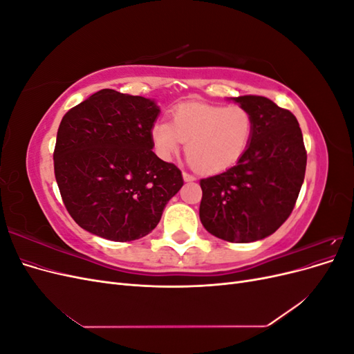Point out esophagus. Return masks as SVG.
I'll list each match as a JSON object with an SVG mask.
<instances>
[{
	"instance_id": "esophagus-1",
	"label": "esophagus",
	"mask_w": 354,
	"mask_h": 354,
	"mask_svg": "<svg viewBox=\"0 0 354 354\" xmlns=\"http://www.w3.org/2000/svg\"><path fill=\"white\" fill-rule=\"evenodd\" d=\"M183 178H185V181H195V180H196L195 176H192V174L186 173V171H183Z\"/></svg>"
}]
</instances>
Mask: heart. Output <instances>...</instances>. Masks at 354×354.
Masks as SVG:
<instances>
[{
    "label": "heart",
    "mask_w": 354,
    "mask_h": 354,
    "mask_svg": "<svg viewBox=\"0 0 354 354\" xmlns=\"http://www.w3.org/2000/svg\"><path fill=\"white\" fill-rule=\"evenodd\" d=\"M254 116L241 104H181L171 113V124L158 120L151 142L159 159L171 162L186 143V156L199 173L216 174L233 167L248 151Z\"/></svg>",
    "instance_id": "obj_1"
}]
</instances>
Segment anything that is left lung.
Here are the masks:
<instances>
[{"label":"left lung","mask_w":354,"mask_h":354,"mask_svg":"<svg viewBox=\"0 0 354 354\" xmlns=\"http://www.w3.org/2000/svg\"><path fill=\"white\" fill-rule=\"evenodd\" d=\"M233 100L254 116L252 140L236 165L201 180L199 218L214 236L245 243L270 236L291 216L307 152L291 112L263 95Z\"/></svg>","instance_id":"1"}]
</instances>
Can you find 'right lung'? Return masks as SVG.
<instances>
[{
    "instance_id": "obj_1",
    "label": "right lung",
    "mask_w": 354,
    "mask_h": 354,
    "mask_svg": "<svg viewBox=\"0 0 354 354\" xmlns=\"http://www.w3.org/2000/svg\"><path fill=\"white\" fill-rule=\"evenodd\" d=\"M153 100L104 88L59 125L55 176L75 223L100 238L127 242L151 233L183 186L181 171L152 151Z\"/></svg>"
}]
</instances>
